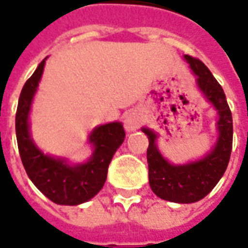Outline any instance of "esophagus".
I'll use <instances>...</instances> for the list:
<instances>
[{
  "label": "esophagus",
  "instance_id": "1",
  "mask_svg": "<svg viewBox=\"0 0 248 248\" xmlns=\"http://www.w3.org/2000/svg\"><path fill=\"white\" fill-rule=\"evenodd\" d=\"M142 122H143V119H142V115L138 111L131 110V111L126 113V115H124V129L127 130V131H135L137 129H140Z\"/></svg>",
  "mask_w": 248,
  "mask_h": 248
}]
</instances>
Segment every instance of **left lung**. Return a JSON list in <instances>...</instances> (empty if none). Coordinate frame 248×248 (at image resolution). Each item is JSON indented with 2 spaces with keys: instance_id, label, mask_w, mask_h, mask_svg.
I'll use <instances>...</instances> for the list:
<instances>
[{
  "instance_id": "left-lung-1",
  "label": "left lung",
  "mask_w": 248,
  "mask_h": 248,
  "mask_svg": "<svg viewBox=\"0 0 248 248\" xmlns=\"http://www.w3.org/2000/svg\"><path fill=\"white\" fill-rule=\"evenodd\" d=\"M185 58L197 77L198 87L218 111L219 137L202 159L186 165H171L158 150L155 133L147 127L142 129L149 138L147 163L151 190L161 199L175 203H194L206 197L226 171L232 149V115L223 89L202 61L190 56Z\"/></svg>"
}]
</instances>
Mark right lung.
I'll use <instances>...</instances> for the list:
<instances>
[{
    "label": "right lung",
    "instance_id": "right-lung-1",
    "mask_svg": "<svg viewBox=\"0 0 248 248\" xmlns=\"http://www.w3.org/2000/svg\"><path fill=\"white\" fill-rule=\"evenodd\" d=\"M45 61L25 82L16 113V134L21 161L30 181L45 197L57 204L76 206L95 197L105 185L111 158L124 143L121 122L101 124L93 130L89 142L94 146L92 158L85 163L69 165L62 158L44 154L30 137L29 113L37 92Z\"/></svg>",
    "mask_w": 248,
    "mask_h": 248
}]
</instances>
